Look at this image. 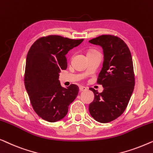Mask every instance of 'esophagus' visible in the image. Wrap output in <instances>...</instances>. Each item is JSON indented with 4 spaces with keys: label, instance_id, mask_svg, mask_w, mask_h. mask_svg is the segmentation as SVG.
Wrapping results in <instances>:
<instances>
[{
    "label": "esophagus",
    "instance_id": "1",
    "mask_svg": "<svg viewBox=\"0 0 153 153\" xmlns=\"http://www.w3.org/2000/svg\"><path fill=\"white\" fill-rule=\"evenodd\" d=\"M79 91H87V88L85 87H83V86H79Z\"/></svg>",
    "mask_w": 153,
    "mask_h": 153
}]
</instances>
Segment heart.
Listing matches in <instances>:
<instances>
[{
	"label": "heart",
	"mask_w": 153,
	"mask_h": 153,
	"mask_svg": "<svg viewBox=\"0 0 153 153\" xmlns=\"http://www.w3.org/2000/svg\"><path fill=\"white\" fill-rule=\"evenodd\" d=\"M98 51L96 50H94V49H91V50H89V51L87 52V55H90V54H93V53H97Z\"/></svg>",
	"instance_id": "heart-1"
}]
</instances>
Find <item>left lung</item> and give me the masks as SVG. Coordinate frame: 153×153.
<instances>
[{
    "label": "left lung",
    "instance_id": "left-lung-1",
    "mask_svg": "<svg viewBox=\"0 0 153 153\" xmlns=\"http://www.w3.org/2000/svg\"><path fill=\"white\" fill-rule=\"evenodd\" d=\"M89 42L103 49L104 61L97 83L104 90L98 93L90 88L95 98L89 110L94 119L105 123L119 117L128 106L135 85L132 58L128 46L117 36L103 34Z\"/></svg>",
    "mask_w": 153,
    "mask_h": 153
}]
</instances>
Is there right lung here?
<instances>
[{"label":"right lung","mask_w":153,"mask_h":153,"mask_svg":"<svg viewBox=\"0 0 153 153\" xmlns=\"http://www.w3.org/2000/svg\"><path fill=\"white\" fill-rule=\"evenodd\" d=\"M82 41L51 34L39 38L27 53L25 87L34 111L46 121L63 119L78 94L77 85L64 88L58 78L59 73L67 68L66 54Z\"/></svg>","instance_id":"right-lung-1"}]
</instances>
